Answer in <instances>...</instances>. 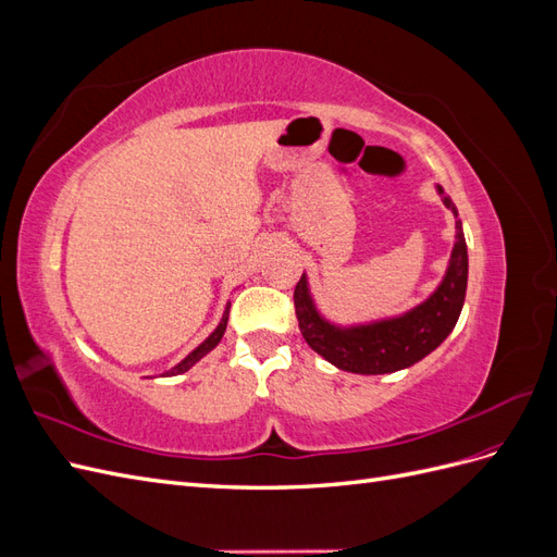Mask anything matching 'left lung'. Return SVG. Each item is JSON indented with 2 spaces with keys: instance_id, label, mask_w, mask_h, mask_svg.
<instances>
[{
  "instance_id": "left-lung-1",
  "label": "left lung",
  "mask_w": 557,
  "mask_h": 557,
  "mask_svg": "<svg viewBox=\"0 0 557 557\" xmlns=\"http://www.w3.org/2000/svg\"><path fill=\"white\" fill-rule=\"evenodd\" d=\"M446 209L458 218L453 199L436 185ZM467 244L462 223L455 221V244L446 274L436 290L401 315L372 320L360 325H334L315 309L307 274L295 285V313L307 344L334 367L352 374H393L423 360L440 346L458 323L467 295Z\"/></svg>"
}]
</instances>
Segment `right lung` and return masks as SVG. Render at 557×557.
I'll use <instances>...</instances> for the list:
<instances>
[{"instance_id":"add662e5","label":"right lung","mask_w":557,"mask_h":557,"mask_svg":"<svg viewBox=\"0 0 557 557\" xmlns=\"http://www.w3.org/2000/svg\"><path fill=\"white\" fill-rule=\"evenodd\" d=\"M227 315H230V301H227V307H225V313H223V318H221V323H218V327L207 336L205 342H201L190 356H185L176 367H172L170 372H164L162 376H176V374H183V372H188V369L193 367V364H197L201 358L207 356V352H211L218 344H221V339H223V334H225V327H227Z\"/></svg>"}]
</instances>
